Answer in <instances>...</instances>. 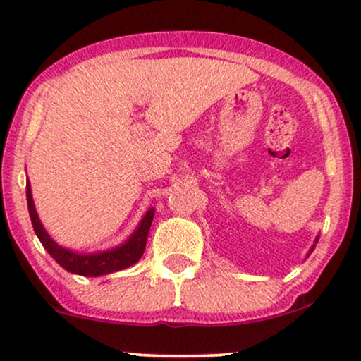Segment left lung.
Wrapping results in <instances>:
<instances>
[{
    "instance_id": "left-lung-1",
    "label": "left lung",
    "mask_w": 361,
    "mask_h": 361,
    "mask_svg": "<svg viewBox=\"0 0 361 361\" xmlns=\"http://www.w3.org/2000/svg\"><path fill=\"white\" fill-rule=\"evenodd\" d=\"M317 241H319V236H316V240H314V245H312V247H311V250H309L307 257H309V255H311V253H312V250H314V248H316V243H317Z\"/></svg>"
}]
</instances>
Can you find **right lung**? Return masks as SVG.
Instances as JSON below:
<instances>
[{
	"mask_svg": "<svg viewBox=\"0 0 361 361\" xmlns=\"http://www.w3.org/2000/svg\"><path fill=\"white\" fill-rule=\"evenodd\" d=\"M27 202L33 230H35V235L38 236V240H40V243L44 245V248L50 253V257H52L62 269H66L67 272L84 275V277H101V275L120 272V270L128 269V267L137 264L140 258H142L143 252H145L148 231H150L155 214V207H148L145 216H143L142 221L138 223V226L135 228V231L131 233L130 238L123 241L118 247L104 250V252L79 253L74 252V250L63 248L62 245L55 243V241L50 238V235L47 233L44 224H42L40 218H38L35 204H33L30 180H27Z\"/></svg>",
	"mask_w": 361,
	"mask_h": 361,
	"instance_id": "right-lung-1",
	"label": "right lung"
}]
</instances>
